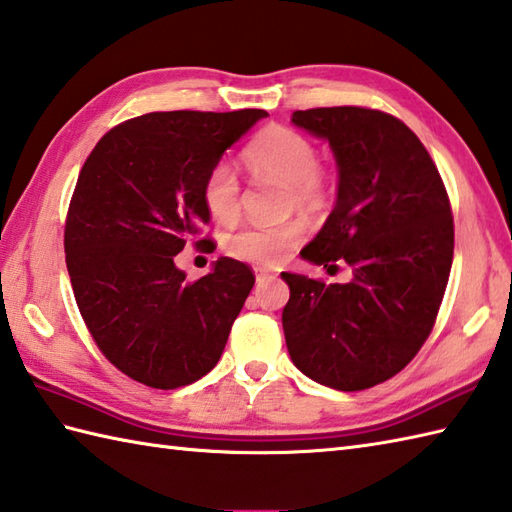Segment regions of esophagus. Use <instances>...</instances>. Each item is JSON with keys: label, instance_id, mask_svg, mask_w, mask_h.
<instances>
[{"label": "esophagus", "instance_id": "esophagus-1", "mask_svg": "<svg viewBox=\"0 0 512 512\" xmlns=\"http://www.w3.org/2000/svg\"><path fill=\"white\" fill-rule=\"evenodd\" d=\"M269 280H276V274H269V271H258L256 274L258 285H263V282H269Z\"/></svg>", "mask_w": 512, "mask_h": 512}]
</instances>
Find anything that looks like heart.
I'll use <instances>...</instances> for the list:
<instances>
[{"label":"heart","mask_w":512,"mask_h":512,"mask_svg":"<svg viewBox=\"0 0 512 512\" xmlns=\"http://www.w3.org/2000/svg\"><path fill=\"white\" fill-rule=\"evenodd\" d=\"M245 164L254 177L285 186L287 212L320 214L331 201V184L320 170V153L306 135L289 127H267L247 146ZM203 206L217 221H234L241 210V184L227 162L214 164L201 186ZM302 234V223L249 225L230 236L227 249L247 263L276 267L289 256Z\"/></svg>","instance_id":"obj_1"}]
</instances>
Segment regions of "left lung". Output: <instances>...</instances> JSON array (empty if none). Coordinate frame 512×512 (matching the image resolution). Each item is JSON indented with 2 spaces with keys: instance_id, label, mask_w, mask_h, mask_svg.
Masks as SVG:
<instances>
[{
  "instance_id": "obj_1",
  "label": "left lung",
  "mask_w": 512,
  "mask_h": 512,
  "mask_svg": "<svg viewBox=\"0 0 512 512\" xmlns=\"http://www.w3.org/2000/svg\"><path fill=\"white\" fill-rule=\"evenodd\" d=\"M291 122L331 144L339 175L335 208L300 256L344 260L352 280L282 274L287 348L309 379L366 390L401 372L434 328L453 260L449 197L423 142L390 113L320 107Z\"/></svg>"
}]
</instances>
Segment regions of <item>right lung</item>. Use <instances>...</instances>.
<instances>
[{"instance_id":"1","label":"right lung","mask_w":512,"mask_h":512,"mask_svg":"<svg viewBox=\"0 0 512 512\" xmlns=\"http://www.w3.org/2000/svg\"><path fill=\"white\" fill-rule=\"evenodd\" d=\"M260 118L146 113L102 135L78 175L65 221L74 298L102 355L133 381L175 390L221 359L252 269L223 256L190 282L175 256L210 223L203 177Z\"/></svg>"}]
</instances>
